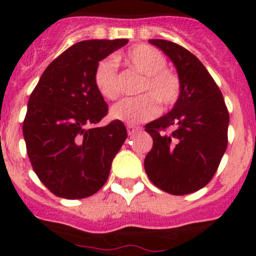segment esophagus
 <instances>
[{
    "label": "esophagus",
    "mask_w": 256,
    "mask_h": 256,
    "mask_svg": "<svg viewBox=\"0 0 256 256\" xmlns=\"http://www.w3.org/2000/svg\"><path fill=\"white\" fill-rule=\"evenodd\" d=\"M140 130H141V128H140V126H130V124H128V126H126V132H128V134H134L136 132H140Z\"/></svg>",
    "instance_id": "obj_1"
}]
</instances>
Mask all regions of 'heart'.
<instances>
[{
  "label": "heart",
  "instance_id": "obj_1",
  "mask_svg": "<svg viewBox=\"0 0 256 256\" xmlns=\"http://www.w3.org/2000/svg\"><path fill=\"white\" fill-rule=\"evenodd\" d=\"M126 58L133 70L144 76L140 88V92L144 94L115 104L110 110L114 119L130 124L144 123L159 114L158 100L164 108H170L177 102L182 92L180 79L174 72L166 69V58L159 50L140 44L130 50ZM94 80L98 94L106 100H116L120 94L118 65L114 58H104L97 64Z\"/></svg>",
  "mask_w": 256,
  "mask_h": 256
}]
</instances>
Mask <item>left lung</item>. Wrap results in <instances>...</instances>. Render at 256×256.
<instances>
[{"label":"left lung","mask_w":256,"mask_h":256,"mask_svg":"<svg viewBox=\"0 0 256 256\" xmlns=\"http://www.w3.org/2000/svg\"><path fill=\"white\" fill-rule=\"evenodd\" d=\"M177 69L182 84L168 114L144 126L154 144L144 170L156 187L172 195L202 188L216 174L227 148L230 114L220 90L194 54L165 40H150ZM173 128L172 132H166Z\"/></svg>","instance_id":"8db88e82"}]
</instances>
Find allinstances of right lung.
<instances>
[{"label":"right lung","mask_w":256,"mask_h":256,"mask_svg":"<svg viewBox=\"0 0 256 256\" xmlns=\"http://www.w3.org/2000/svg\"><path fill=\"white\" fill-rule=\"evenodd\" d=\"M126 44L90 40L73 44L46 68L29 97L22 123L26 152L40 182L58 198L96 194L126 141L120 120L96 126L108 105L94 76L102 58Z\"/></svg>","instance_id":"right-lung-1"}]
</instances>
